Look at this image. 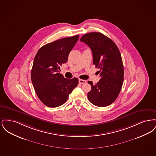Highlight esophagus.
Segmentation results:
<instances>
[{"instance_id":"esophagus-1","label":"esophagus","mask_w":156,"mask_h":156,"mask_svg":"<svg viewBox=\"0 0 156 156\" xmlns=\"http://www.w3.org/2000/svg\"><path fill=\"white\" fill-rule=\"evenodd\" d=\"M79 83L80 84H84V83H87V81L86 80H81V79H80L79 80Z\"/></svg>"}]
</instances>
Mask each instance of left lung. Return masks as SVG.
<instances>
[{
	"mask_svg": "<svg viewBox=\"0 0 156 156\" xmlns=\"http://www.w3.org/2000/svg\"><path fill=\"white\" fill-rule=\"evenodd\" d=\"M80 41L90 47L93 64L100 69L99 82L94 85L88 81L92 88L88 98L97 106H108L118 97L123 82L124 68L119 48L111 39L99 32L85 34Z\"/></svg>",
	"mask_w": 156,
	"mask_h": 156,
	"instance_id": "8db88e82",
	"label": "left lung"
}]
</instances>
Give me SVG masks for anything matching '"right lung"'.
I'll return each mask as SVG.
<instances>
[{
    "instance_id": "right-lung-1",
    "label": "right lung",
    "mask_w": 156,
    "mask_h": 156,
    "mask_svg": "<svg viewBox=\"0 0 156 156\" xmlns=\"http://www.w3.org/2000/svg\"><path fill=\"white\" fill-rule=\"evenodd\" d=\"M79 37L63 38L44 45L34 57L31 80L37 97L47 106L63 105L78 84V78L67 79L58 72L59 67L68 61Z\"/></svg>"
}]
</instances>
